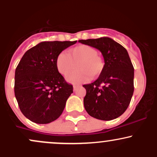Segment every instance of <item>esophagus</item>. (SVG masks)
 <instances>
[{"instance_id":"obj_1","label":"esophagus","mask_w":157,"mask_h":157,"mask_svg":"<svg viewBox=\"0 0 157 157\" xmlns=\"http://www.w3.org/2000/svg\"><path fill=\"white\" fill-rule=\"evenodd\" d=\"M79 86H79V85H75V86H73V90H74V91H76L77 89L79 87Z\"/></svg>"}]
</instances>
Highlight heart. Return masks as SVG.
Listing matches in <instances>:
<instances>
[{
  "instance_id": "1",
  "label": "heart",
  "mask_w": 157,
  "mask_h": 157,
  "mask_svg": "<svg viewBox=\"0 0 157 157\" xmlns=\"http://www.w3.org/2000/svg\"><path fill=\"white\" fill-rule=\"evenodd\" d=\"M76 71L66 77L70 83H78L91 77L96 78L102 72L105 66L103 59L97 55L94 48L87 45L75 46L66 52H61L56 58V67L62 75H68L75 68Z\"/></svg>"
}]
</instances>
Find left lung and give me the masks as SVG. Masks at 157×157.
<instances>
[{
	"label": "left lung",
	"instance_id": "obj_1",
	"mask_svg": "<svg viewBox=\"0 0 157 157\" xmlns=\"http://www.w3.org/2000/svg\"><path fill=\"white\" fill-rule=\"evenodd\" d=\"M78 42L98 49L105 62L97 80L82 86L86 90L85 109L98 120L107 121L119 117L128 107L134 89V68L127 50L107 37Z\"/></svg>",
	"mask_w": 157,
	"mask_h": 157
}]
</instances>
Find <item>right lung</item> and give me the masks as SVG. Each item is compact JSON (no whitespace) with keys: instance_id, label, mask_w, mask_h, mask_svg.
Listing matches in <instances>:
<instances>
[{"instance_id":"obj_1","label":"right lung","mask_w":157,"mask_h":157,"mask_svg":"<svg viewBox=\"0 0 157 157\" xmlns=\"http://www.w3.org/2000/svg\"><path fill=\"white\" fill-rule=\"evenodd\" d=\"M75 41H44L26 52L15 70V95L21 112L37 124L55 121L63 113L73 86L57 71V55Z\"/></svg>"}]
</instances>
